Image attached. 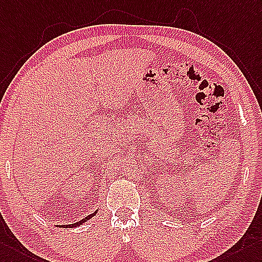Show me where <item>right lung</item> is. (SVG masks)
<instances>
[{"label": "right lung", "mask_w": 262, "mask_h": 262, "mask_svg": "<svg viewBox=\"0 0 262 262\" xmlns=\"http://www.w3.org/2000/svg\"><path fill=\"white\" fill-rule=\"evenodd\" d=\"M97 212H98V210H97V211H94L92 214L85 216V218H84V219H82L81 221H79V222H75V223H72V225H62V226H59V227H60V228H76V227H79V226L83 225V223L86 222L88 220H90L91 218H93V216H94L95 214H97Z\"/></svg>", "instance_id": "add662e5"}]
</instances>
